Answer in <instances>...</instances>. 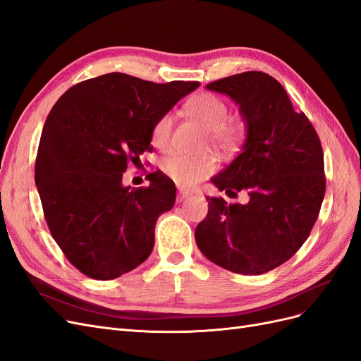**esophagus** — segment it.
Returning <instances> with one entry per match:
<instances>
[{"instance_id":"obj_1","label":"esophagus","mask_w":361,"mask_h":361,"mask_svg":"<svg viewBox=\"0 0 361 361\" xmlns=\"http://www.w3.org/2000/svg\"><path fill=\"white\" fill-rule=\"evenodd\" d=\"M190 195V191H187V190H179V192H178V202H182V200H185Z\"/></svg>"}]
</instances>
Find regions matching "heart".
Here are the masks:
<instances>
[{
    "instance_id": "1",
    "label": "heart",
    "mask_w": 361,
    "mask_h": 361,
    "mask_svg": "<svg viewBox=\"0 0 361 361\" xmlns=\"http://www.w3.org/2000/svg\"><path fill=\"white\" fill-rule=\"evenodd\" d=\"M191 117L207 130V137L212 143L224 149H232L243 137V128L235 122H226L228 106L220 97L211 93L195 96L187 105ZM173 129V116H161L152 128V143L158 149H166L170 143ZM215 159L207 155L173 154L161 162V170L179 187L191 188L215 170Z\"/></svg>"
}]
</instances>
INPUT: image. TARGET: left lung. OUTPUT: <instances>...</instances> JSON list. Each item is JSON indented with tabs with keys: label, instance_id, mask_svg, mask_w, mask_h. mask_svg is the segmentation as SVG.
Instances as JSON below:
<instances>
[{
	"label": "left lung",
	"instance_id": "left-lung-1",
	"mask_svg": "<svg viewBox=\"0 0 361 361\" xmlns=\"http://www.w3.org/2000/svg\"><path fill=\"white\" fill-rule=\"evenodd\" d=\"M239 106L245 141L211 180L220 191L248 194V203L209 197L195 243L218 267L259 276L290 259L309 238L325 194L324 152L304 113L264 72H243L206 85Z\"/></svg>",
	"mask_w": 361,
	"mask_h": 361
}]
</instances>
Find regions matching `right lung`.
Returning <instances> with one entry per match:
<instances>
[{"instance_id": "add662e5", "label": "right lung", "mask_w": 361, "mask_h": 361, "mask_svg": "<svg viewBox=\"0 0 361 361\" xmlns=\"http://www.w3.org/2000/svg\"><path fill=\"white\" fill-rule=\"evenodd\" d=\"M199 85L113 72L71 87L52 106L35 179L52 238L87 277L117 279L154 250L158 216L176 200L174 182L155 171L147 188L130 190L122 178L150 150L157 120Z\"/></svg>"}]
</instances>
